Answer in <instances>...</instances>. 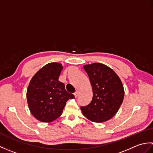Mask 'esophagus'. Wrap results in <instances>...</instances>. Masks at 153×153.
Here are the masks:
<instances>
[{"mask_svg": "<svg viewBox=\"0 0 153 153\" xmlns=\"http://www.w3.org/2000/svg\"><path fill=\"white\" fill-rule=\"evenodd\" d=\"M78 95H79V93H78V91H76V92H75V93H74V96H75V97H76V98H77V97H78Z\"/></svg>", "mask_w": 153, "mask_h": 153, "instance_id": "obj_1", "label": "esophagus"}]
</instances>
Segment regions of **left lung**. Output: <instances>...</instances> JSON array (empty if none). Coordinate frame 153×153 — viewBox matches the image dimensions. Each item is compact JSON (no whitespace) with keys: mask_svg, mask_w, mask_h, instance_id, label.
Listing matches in <instances>:
<instances>
[{"mask_svg":"<svg viewBox=\"0 0 153 153\" xmlns=\"http://www.w3.org/2000/svg\"><path fill=\"white\" fill-rule=\"evenodd\" d=\"M93 89V99L81 106L83 114L94 122H104L118 112L124 97V89L114 71L101 63L84 65Z\"/></svg>","mask_w":153,"mask_h":153,"instance_id":"obj_1","label":"left lung"}]
</instances>
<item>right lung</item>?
Wrapping results in <instances>:
<instances>
[{
  "label": "right lung",
  "instance_id": "1",
  "mask_svg": "<svg viewBox=\"0 0 153 153\" xmlns=\"http://www.w3.org/2000/svg\"><path fill=\"white\" fill-rule=\"evenodd\" d=\"M62 65L47 64L34 75L27 90V100L31 113L42 122H51L62 113L66 103L74 98L58 81Z\"/></svg>",
  "mask_w": 153,
  "mask_h": 153
}]
</instances>
